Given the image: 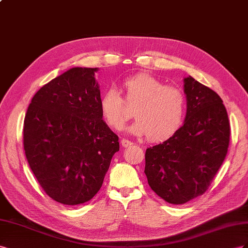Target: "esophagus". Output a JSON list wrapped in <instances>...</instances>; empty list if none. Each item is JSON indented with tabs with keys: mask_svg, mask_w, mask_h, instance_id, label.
<instances>
[{
	"mask_svg": "<svg viewBox=\"0 0 248 248\" xmlns=\"http://www.w3.org/2000/svg\"><path fill=\"white\" fill-rule=\"evenodd\" d=\"M120 143H122V145H123L124 147H128V146H130V145L133 144L132 141H130V140H128V139H125V138H123L122 140H120Z\"/></svg>",
	"mask_w": 248,
	"mask_h": 248,
	"instance_id": "34e87169",
	"label": "esophagus"
}]
</instances>
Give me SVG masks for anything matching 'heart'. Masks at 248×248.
Masks as SVG:
<instances>
[{
	"instance_id": "1",
	"label": "heart",
	"mask_w": 248,
	"mask_h": 248,
	"mask_svg": "<svg viewBox=\"0 0 248 248\" xmlns=\"http://www.w3.org/2000/svg\"><path fill=\"white\" fill-rule=\"evenodd\" d=\"M122 90L124 101L115 88L108 89L100 100L102 117L111 128L119 130L132 117L126 102L137 118L129 126L130 133L147 135L152 141H163L180 129L186 109L181 89L164 85L154 76L139 74L124 79Z\"/></svg>"
}]
</instances>
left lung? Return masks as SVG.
Returning <instances> with one entry per match:
<instances>
[{"label":"left lung","instance_id":"obj_1","mask_svg":"<svg viewBox=\"0 0 248 248\" xmlns=\"http://www.w3.org/2000/svg\"><path fill=\"white\" fill-rule=\"evenodd\" d=\"M187 112L174 135L145 152L148 185L165 202L183 204L202 195L225 159L230 123L214 90L189 76L184 79Z\"/></svg>","mask_w":248,"mask_h":248}]
</instances>
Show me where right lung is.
I'll return each mask as SVG.
<instances>
[{"label": "right lung", "mask_w": 248, "mask_h": 248, "mask_svg": "<svg viewBox=\"0 0 248 248\" xmlns=\"http://www.w3.org/2000/svg\"><path fill=\"white\" fill-rule=\"evenodd\" d=\"M98 68L73 67L33 96L24 123V150L45 192L67 206L101 189L118 136L103 120Z\"/></svg>", "instance_id": "add662e5"}]
</instances>
